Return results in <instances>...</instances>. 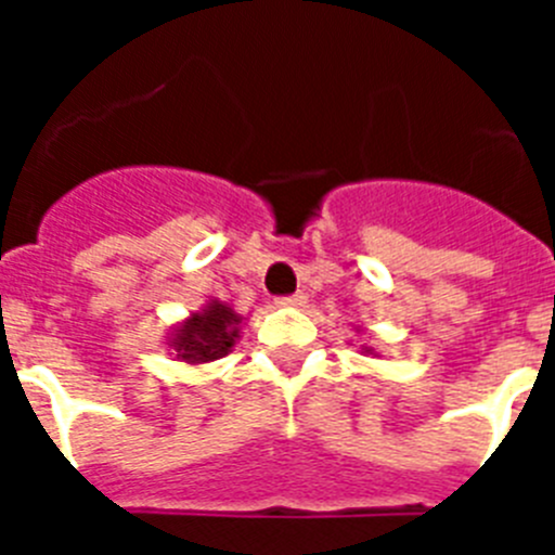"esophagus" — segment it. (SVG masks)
Returning a JSON list of instances; mask_svg holds the SVG:
<instances>
[{
    "label": "esophagus",
    "instance_id": "34e87169",
    "mask_svg": "<svg viewBox=\"0 0 555 555\" xmlns=\"http://www.w3.org/2000/svg\"><path fill=\"white\" fill-rule=\"evenodd\" d=\"M278 306H283V308H302V306H306V297H302V294H292V297H281V300H278Z\"/></svg>",
    "mask_w": 555,
    "mask_h": 555
}]
</instances>
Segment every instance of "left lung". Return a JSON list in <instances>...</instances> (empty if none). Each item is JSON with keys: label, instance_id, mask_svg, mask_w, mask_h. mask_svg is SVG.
<instances>
[{"label": "left lung", "instance_id": "obj_1", "mask_svg": "<svg viewBox=\"0 0 555 555\" xmlns=\"http://www.w3.org/2000/svg\"><path fill=\"white\" fill-rule=\"evenodd\" d=\"M352 331L358 333V336H361V333H364V327L361 325H352ZM358 352H361V356H372V358H380L375 352V347H370V345H358Z\"/></svg>", "mask_w": 555, "mask_h": 555}]
</instances>
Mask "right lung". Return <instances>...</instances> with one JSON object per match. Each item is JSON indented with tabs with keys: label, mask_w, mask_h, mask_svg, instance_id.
I'll use <instances>...</instances> for the list:
<instances>
[{
	"label": "right lung",
	"mask_w": 555,
	"mask_h": 555,
	"mask_svg": "<svg viewBox=\"0 0 555 555\" xmlns=\"http://www.w3.org/2000/svg\"><path fill=\"white\" fill-rule=\"evenodd\" d=\"M247 317L235 313L230 302L219 297H208L199 311H191L185 320L171 325L164 338L166 352L171 361H183L185 366H199L219 361L242 338V327Z\"/></svg>",
	"instance_id": "1"
}]
</instances>
